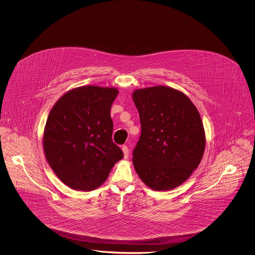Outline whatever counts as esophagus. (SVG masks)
Here are the masks:
<instances>
[{"label":"esophagus","mask_w":255,"mask_h":255,"mask_svg":"<svg viewBox=\"0 0 255 255\" xmlns=\"http://www.w3.org/2000/svg\"><path fill=\"white\" fill-rule=\"evenodd\" d=\"M122 152H123V154H124V158H127L129 157V149H128V147L126 145L122 146Z\"/></svg>","instance_id":"34e87169"}]
</instances>
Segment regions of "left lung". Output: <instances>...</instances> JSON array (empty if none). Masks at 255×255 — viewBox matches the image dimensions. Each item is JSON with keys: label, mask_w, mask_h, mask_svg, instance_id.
Returning <instances> with one entry per match:
<instances>
[{"label": "left lung", "mask_w": 255, "mask_h": 255, "mask_svg": "<svg viewBox=\"0 0 255 255\" xmlns=\"http://www.w3.org/2000/svg\"><path fill=\"white\" fill-rule=\"evenodd\" d=\"M132 97L141 125L134 169L154 190L178 187L204 156L206 133L198 110L183 93L166 86L138 89Z\"/></svg>", "instance_id": "obj_1"}]
</instances>
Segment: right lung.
<instances>
[{"label":"right lung","mask_w":255,"mask_h":255,"mask_svg":"<svg viewBox=\"0 0 255 255\" xmlns=\"http://www.w3.org/2000/svg\"><path fill=\"white\" fill-rule=\"evenodd\" d=\"M117 88L82 86L57 100L44 130L43 147L49 166L62 182L78 191L99 187L123 158L113 142L110 110Z\"/></svg>","instance_id":"right-lung-1"}]
</instances>
